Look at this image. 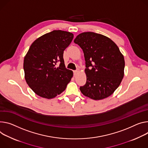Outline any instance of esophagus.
<instances>
[{"mask_svg":"<svg viewBox=\"0 0 148 148\" xmlns=\"http://www.w3.org/2000/svg\"><path fill=\"white\" fill-rule=\"evenodd\" d=\"M79 70H76V71H74V74L75 75H76V74H77L78 73H79Z\"/></svg>","mask_w":148,"mask_h":148,"instance_id":"34e87169","label":"esophagus"}]
</instances>
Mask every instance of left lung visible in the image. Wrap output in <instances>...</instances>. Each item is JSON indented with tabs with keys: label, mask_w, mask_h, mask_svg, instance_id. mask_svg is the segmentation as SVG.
Returning <instances> with one entry per match:
<instances>
[{
	"label": "left lung",
	"mask_w": 148,
	"mask_h": 148,
	"mask_svg": "<svg viewBox=\"0 0 148 148\" xmlns=\"http://www.w3.org/2000/svg\"><path fill=\"white\" fill-rule=\"evenodd\" d=\"M83 51L87 82L79 90L83 95L99 100L111 96L124 77L125 59L117 45L101 34L83 32L74 41Z\"/></svg>",
	"instance_id": "1"
}]
</instances>
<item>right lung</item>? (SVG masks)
<instances>
[{"label":"right lung","instance_id":"right-lung-1","mask_svg":"<svg viewBox=\"0 0 148 148\" xmlns=\"http://www.w3.org/2000/svg\"><path fill=\"white\" fill-rule=\"evenodd\" d=\"M73 38L70 32L56 30L39 37L31 44L23 60L25 79L38 96L54 98L71 81L73 72L65 68L63 53Z\"/></svg>","mask_w":148,"mask_h":148}]
</instances>
